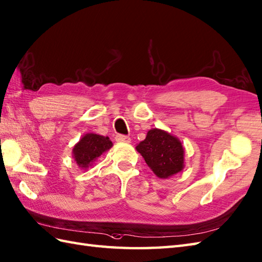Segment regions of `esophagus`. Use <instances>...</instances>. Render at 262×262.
Here are the masks:
<instances>
[{"instance_id":"esophagus-1","label":"esophagus","mask_w":262,"mask_h":262,"mask_svg":"<svg viewBox=\"0 0 262 262\" xmlns=\"http://www.w3.org/2000/svg\"><path fill=\"white\" fill-rule=\"evenodd\" d=\"M115 139H116V142H118V143H128V142H130L129 136L120 135V134H118V135H116V137H115Z\"/></svg>"}]
</instances>
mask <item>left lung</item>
<instances>
[{
    "label": "left lung",
    "instance_id": "left-lung-1",
    "mask_svg": "<svg viewBox=\"0 0 262 262\" xmlns=\"http://www.w3.org/2000/svg\"><path fill=\"white\" fill-rule=\"evenodd\" d=\"M136 149L159 178L167 179L184 167V148L178 138L164 130L153 128Z\"/></svg>",
    "mask_w": 262,
    "mask_h": 262
}]
</instances>
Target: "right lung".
I'll list each match as a JSON object with an SVG mask.
<instances>
[{
    "label": "right lung",
    "mask_w": 262,
    "mask_h": 262,
    "mask_svg": "<svg viewBox=\"0 0 262 262\" xmlns=\"http://www.w3.org/2000/svg\"><path fill=\"white\" fill-rule=\"evenodd\" d=\"M113 146L108 137L87 134L74 147V157L81 168H87L98 157Z\"/></svg>",
    "instance_id": "add662e5"
}]
</instances>
